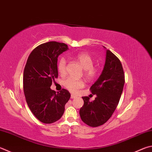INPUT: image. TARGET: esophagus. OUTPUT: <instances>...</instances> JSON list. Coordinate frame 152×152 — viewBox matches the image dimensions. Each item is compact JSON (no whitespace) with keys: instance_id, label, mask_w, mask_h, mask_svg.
<instances>
[{"instance_id":"esophagus-1","label":"esophagus","mask_w":152,"mask_h":152,"mask_svg":"<svg viewBox=\"0 0 152 152\" xmlns=\"http://www.w3.org/2000/svg\"><path fill=\"white\" fill-rule=\"evenodd\" d=\"M76 97V96H75L74 94H71V96H70V98H72V99H73V98H75Z\"/></svg>"}]
</instances>
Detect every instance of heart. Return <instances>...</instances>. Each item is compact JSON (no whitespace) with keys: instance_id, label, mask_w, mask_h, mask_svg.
<instances>
[{"instance_id":"heart-1","label":"heart","mask_w":152,"mask_h":152,"mask_svg":"<svg viewBox=\"0 0 152 152\" xmlns=\"http://www.w3.org/2000/svg\"><path fill=\"white\" fill-rule=\"evenodd\" d=\"M76 58L84 69V76L89 80L94 78L97 74V70L93 66L94 62L92 57L86 52H81L76 55ZM57 68L61 75H64L66 73V60L64 57L59 60ZM64 86L70 92L76 93L79 89L84 87V83L82 80L68 78L64 81Z\"/></svg>"}]
</instances>
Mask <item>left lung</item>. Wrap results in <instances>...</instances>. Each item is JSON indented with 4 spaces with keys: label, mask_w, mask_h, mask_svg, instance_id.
I'll return each instance as SVG.
<instances>
[{
    "label": "left lung",
    "mask_w": 152,
    "mask_h": 152,
    "mask_svg": "<svg viewBox=\"0 0 152 152\" xmlns=\"http://www.w3.org/2000/svg\"><path fill=\"white\" fill-rule=\"evenodd\" d=\"M124 82L120 60L111 51L106 50L103 70L90 88L92 94L96 95L95 100L90 102L88 96L82 97L84 105L80 110L82 120L91 127H98L106 123L119 103Z\"/></svg>",
    "instance_id": "1"
}]
</instances>
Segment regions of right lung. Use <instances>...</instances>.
I'll use <instances>...</instances> for the list:
<instances>
[{
    "mask_svg": "<svg viewBox=\"0 0 152 152\" xmlns=\"http://www.w3.org/2000/svg\"><path fill=\"white\" fill-rule=\"evenodd\" d=\"M68 50L67 45L48 42L38 46L29 55L23 74V88L27 104L34 116L45 124L60 119L70 98L67 90H51L58 75V57Z\"/></svg>",
    "mask_w": 152,
    "mask_h": 152,
    "instance_id": "obj_1",
    "label": "right lung"
}]
</instances>
